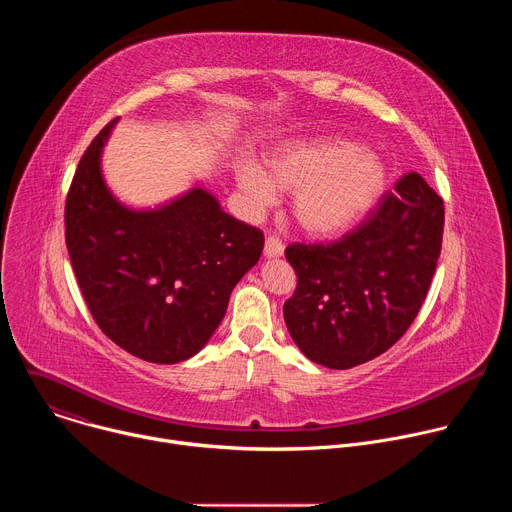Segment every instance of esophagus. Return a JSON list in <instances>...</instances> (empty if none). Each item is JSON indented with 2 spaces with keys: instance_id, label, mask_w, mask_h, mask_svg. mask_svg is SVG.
<instances>
[{
  "instance_id": "obj_1",
  "label": "esophagus",
  "mask_w": 512,
  "mask_h": 512,
  "mask_svg": "<svg viewBox=\"0 0 512 512\" xmlns=\"http://www.w3.org/2000/svg\"><path fill=\"white\" fill-rule=\"evenodd\" d=\"M265 257H281L283 255V243L277 235H269L265 239V249H263Z\"/></svg>"
}]
</instances>
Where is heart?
Instances as JSON below:
<instances>
[{
    "label": "heart",
    "instance_id": "heart-1",
    "mask_svg": "<svg viewBox=\"0 0 512 512\" xmlns=\"http://www.w3.org/2000/svg\"><path fill=\"white\" fill-rule=\"evenodd\" d=\"M237 180L259 206L273 202L275 190L294 192L296 223L308 235L334 237L373 210L385 192L387 168L375 152L326 137L285 143L265 160V170L245 164Z\"/></svg>",
    "mask_w": 512,
    "mask_h": 512
}]
</instances>
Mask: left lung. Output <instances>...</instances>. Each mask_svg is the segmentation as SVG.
I'll return each instance as SVG.
<instances>
[{"instance_id": "left-lung-1", "label": "left lung", "mask_w": 512, "mask_h": 512, "mask_svg": "<svg viewBox=\"0 0 512 512\" xmlns=\"http://www.w3.org/2000/svg\"><path fill=\"white\" fill-rule=\"evenodd\" d=\"M442 235L444 200L409 172L338 241L289 245L298 285L283 320L298 348L336 371L389 350L425 302Z\"/></svg>"}]
</instances>
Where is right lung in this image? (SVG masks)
<instances>
[{
  "label": "right lung",
  "mask_w": 512,
  "mask_h": 512,
  "mask_svg": "<svg viewBox=\"0 0 512 512\" xmlns=\"http://www.w3.org/2000/svg\"><path fill=\"white\" fill-rule=\"evenodd\" d=\"M115 121L91 141L68 188L66 249L105 336L141 360L174 364L214 334L265 239L202 188L154 210L123 206L101 174Z\"/></svg>",
  "instance_id": "1"
}]
</instances>
